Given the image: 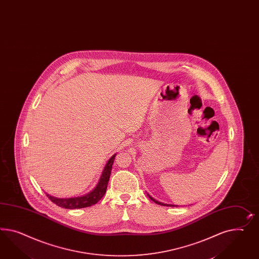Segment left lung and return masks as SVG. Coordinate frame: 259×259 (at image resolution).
Listing matches in <instances>:
<instances>
[{"label": "left lung", "instance_id": "1", "mask_svg": "<svg viewBox=\"0 0 259 259\" xmlns=\"http://www.w3.org/2000/svg\"><path fill=\"white\" fill-rule=\"evenodd\" d=\"M148 196L150 197V199H151L153 202H154L155 203H157V204H160V205H166V206H168V205H169V206H177V205H174V204H167V203H161V202H158V201L154 200V198H153L152 196H150L149 194H148Z\"/></svg>", "mask_w": 259, "mask_h": 259}]
</instances>
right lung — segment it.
<instances>
[{"instance_id":"obj_1","label":"right lung","mask_w":259,"mask_h":259,"mask_svg":"<svg viewBox=\"0 0 259 259\" xmlns=\"http://www.w3.org/2000/svg\"><path fill=\"white\" fill-rule=\"evenodd\" d=\"M115 156H116V154L112 155L110 159L107 161L96 188L91 191L90 193L81 196V197H73V198H67V199L56 198V197L49 195L47 193H46V195L53 203H56V205L67 208V209L84 208V207H89V206L98 203L106 192V188H107V184L109 181V177L111 175L112 165L114 163Z\"/></svg>"}]
</instances>
